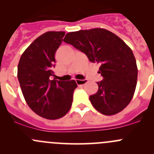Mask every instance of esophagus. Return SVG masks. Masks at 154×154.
Segmentation results:
<instances>
[{
    "mask_svg": "<svg viewBox=\"0 0 154 154\" xmlns=\"http://www.w3.org/2000/svg\"><path fill=\"white\" fill-rule=\"evenodd\" d=\"M88 82L87 80H76V83L78 86H83V85H85Z\"/></svg>",
    "mask_w": 154,
    "mask_h": 154,
    "instance_id": "1",
    "label": "esophagus"
}]
</instances>
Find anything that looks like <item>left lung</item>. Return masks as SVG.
I'll use <instances>...</instances> for the list:
<instances>
[{"mask_svg":"<svg viewBox=\"0 0 154 154\" xmlns=\"http://www.w3.org/2000/svg\"><path fill=\"white\" fill-rule=\"evenodd\" d=\"M64 42L100 64L98 91L91 95L92 106L101 114L120 112L130 103L137 83L138 68L133 51L113 32L103 28L81 29L66 34Z\"/></svg>","mask_w":154,"mask_h":154,"instance_id":"left-lung-1","label":"left lung"}]
</instances>
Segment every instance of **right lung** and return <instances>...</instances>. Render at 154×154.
Wrapping results in <instances>:
<instances>
[{"label":"right lung","mask_w":154,"mask_h":154,"mask_svg":"<svg viewBox=\"0 0 154 154\" xmlns=\"http://www.w3.org/2000/svg\"><path fill=\"white\" fill-rule=\"evenodd\" d=\"M64 31H49L24 51L18 65V79L29 108L49 120L60 119L71 109L75 80H51L57 50L64 41Z\"/></svg>","instance_id":"right-lung-1"}]
</instances>
